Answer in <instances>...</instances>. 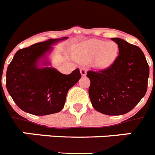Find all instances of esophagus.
Wrapping results in <instances>:
<instances>
[{"mask_svg":"<svg viewBox=\"0 0 155 155\" xmlns=\"http://www.w3.org/2000/svg\"><path fill=\"white\" fill-rule=\"evenodd\" d=\"M80 72H81V74L82 76H85L86 73H87V70H86V68H84V67H83V68H81Z\"/></svg>","mask_w":155,"mask_h":155,"instance_id":"1","label":"esophagus"}]
</instances>
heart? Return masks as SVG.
Returning a JSON list of instances; mask_svg holds the SVG:
<instances>
[{"label": "heart", "mask_w": 155, "mask_h": 155, "mask_svg": "<svg viewBox=\"0 0 155 155\" xmlns=\"http://www.w3.org/2000/svg\"><path fill=\"white\" fill-rule=\"evenodd\" d=\"M118 53L119 47L116 42L91 39L79 47L77 56L83 61L94 58V67L98 69H104L114 62Z\"/></svg>", "instance_id": "heart-1"}]
</instances>
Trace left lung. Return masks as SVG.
<instances>
[{
  "instance_id": "left-lung-1",
  "label": "left lung",
  "mask_w": 155,
  "mask_h": 155,
  "mask_svg": "<svg viewBox=\"0 0 155 155\" xmlns=\"http://www.w3.org/2000/svg\"><path fill=\"white\" fill-rule=\"evenodd\" d=\"M119 55L109 68L88 71L90 99L95 110L109 116L124 115L132 110L147 92L149 66L137 46L120 38Z\"/></svg>"
}]
</instances>
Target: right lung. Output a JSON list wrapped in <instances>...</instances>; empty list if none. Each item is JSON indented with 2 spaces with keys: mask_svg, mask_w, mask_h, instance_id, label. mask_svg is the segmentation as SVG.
I'll list each match as a JSON object with an SVG mask.
<instances>
[{
  "mask_svg": "<svg viewBox=\"0 0 155 155\" xmlns=\"http://www.w3.org/2000/svg\"><path fill=\"white\" fill-rule=\"evenodd\" d=\"M66 39H50L23 48L8 65L7 90L24 112L35 116L58 113L64 108L68 90L81 78L78 68L63 74L53 68H39V59L51 50L52 45Z\"/></svg>",
  "mask_w": 155,
  "mask_h": 155,
  "instance_id": "1",
  "label": "right lung"
}]
</instances>
